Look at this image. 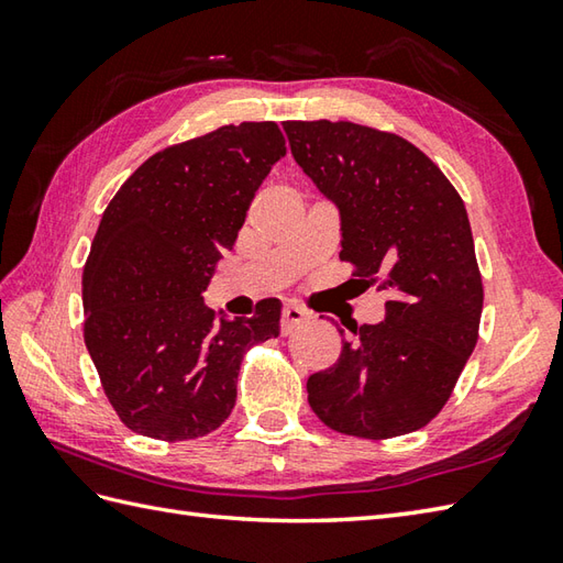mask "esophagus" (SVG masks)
Masks as SVG:
<instances>
[{"mask_svg":"<svg viewBox=\"0 0 563 563\" xmlns=\"http://www.w3.org/2000/svg\"><path fill=\"white\" fill-rule=\"evenodd\" d=\"M309 321V312H305L302 307H283V319H280V331L283 333H292L297 327H302Z\"/></svg>","mask_w":563,"mask_h":563,"instance_id":"obj_1","label":"esophagus"}]
</instances>
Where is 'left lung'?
Wrapping results in <instances>:
<instances>
[{
    "label": "left lung",
    "mask_w": 563,
    "mask_h": 563,
    "mask_svg": "<svg viewBox=\"0 0 563 563\" xmlns=\"http://www.w3.org/2000/svg\"><path fill=\"white\" fill-rule=\"evenodd\" d=\"M283 130L295 162L339 206L341 261L387 295L385 321L353 327L333 367L307 379L309 406L343 435L413 433L448 404L479 339L484 285L464 202L433 159L387 130Z\"/></svg>",
    "instance_id": "left-lung-1"
}]
</instances>
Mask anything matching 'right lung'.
Masks as SVG:
<instances>
[{
	"instance_id": "right-lung-1",
	"label": "right lung",
	"mask_w": 563,
	"mask_h": 563,
	"mask_svg": "<svg viewBox=\"0 0 563 563\" xmlns=\"http://www.w3.org/2000/svg\"><path fill=\"white\" fill-rule=\"evenodd\" d=\"M273 121L222 125L140 164L103 210L84 263V343L118 418L154 440L202 438L236 401L251 345L280 333V302L214 321L202 305L271 166Z\"/></svg>"
}]
</instances>
